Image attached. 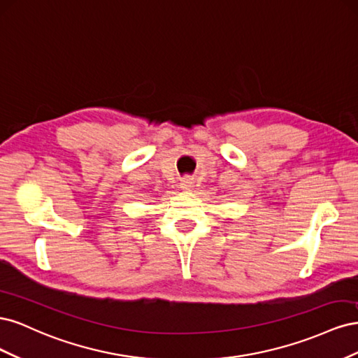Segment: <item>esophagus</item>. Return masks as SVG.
Segmentation results:
<instances>
[{
	"instance_id": "34e87169",
	"label": "esophagus",
	"mask_w": 358,
	"mask_h": 358,
	"mask_svg": "<svg viewBox=\"0 0 358 358\" xmlns=\"http://www.w3.org/2000/svg\"><path fill=\"white\" fill-rule=\"evenodd\" d=\"M192 183H194L192 178L187 176V178H183V179H182V183H180V185H182V188H183V189H189V188L192 187Z\"/></svg>"
}]
</instances>
